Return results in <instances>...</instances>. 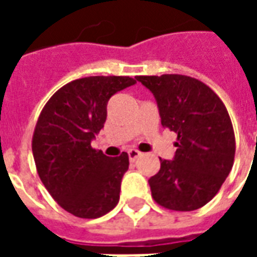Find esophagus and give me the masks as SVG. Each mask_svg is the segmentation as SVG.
<instances>
[{
  "mask_svg": "<svg viewBox=\"0 0 257 257\" xmlns=\"http://www.w3.org/2000/svg\"><path fill=\"white\" fill-rule=\"evenodd\" d=\"M140 154H142V153H140L139 150H135V149H131V150L128 151V157L131 161H136L140 157Z\"/></svg>",
  "mask_w": 257,
  "mask_h": 257,
  "instance_id": "obj_1",
  "label": "esophagus"
}]
</instances>
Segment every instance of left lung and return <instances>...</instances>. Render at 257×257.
<instances>
[{"mask_svg": "<svg viewBox=\"0 0 257 257\" xmlns=\"http://www.w3.org/2000/svg\"><path fill=\"white\" fill-rule=\"evenodd\" d=\"M153 92L161 123L178 134L175 158L161 160L149 179L157 204L178 212L204 206L228 176L235 156L231 119L220 97L199 79L180 74L139 75Z\"/></svg>", "mask_w": 257, "mask_h": 257, "instance_id": "left-lung-1", "label": "left lung"}]
</instances>
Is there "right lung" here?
<instances>
[{"label": "right lung", "mask_w": 257, "mask_h": 257, "mask_svg": "<svg viewBox=\"0 0 257 257\" xmlns=\"http://www.w3.org/2000/svg\"><path fill=\"white\" fill-rule=\"evenodd\" d=\"M136 84L131 77L74 79L47 101L33 134V156L41 182L68 213L96 219L115 208L129 157L104 156L90 146L107 117L112 95Z\"/></svg>", "instance_id": "add662e5"}]
</instances>
